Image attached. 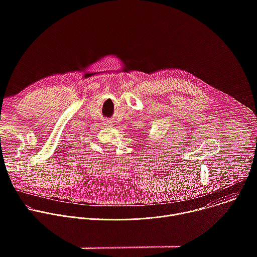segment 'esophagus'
<instances>
[{
	"instance_id": "34e87169",
	"label": "esophagus",
	"mask_w": 257,
	"mask_h": 257,
	"mask_svg": "<svg viewBox=\"0 0 257 257\" xmlns=\"http://www.w3.org/2000/svg\"><path fill=\"white\" fill-rule=\"evenodd\" d=\"M103 125H104L105 127H111V126H113V125H112V122L108 121V120L103 121Z\"/></svg>"
}]
</instances>
